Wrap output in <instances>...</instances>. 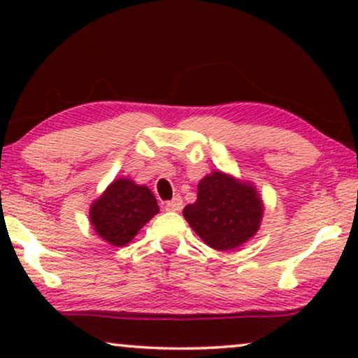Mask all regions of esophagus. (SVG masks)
<instances>
[{
  "instance_id": "34e87169",
  "label": "esophagus",
  "mask_w": 358,
  "mask_h": 358,
  "mask_svg": "<svg viewBox=\"0 0 358 358\" xmlns=\"http://www.w3.org/2000/svg\"><path fill=\"white\" fill-rule=\"evenodd\" d=\"M164 208L168 210V212H179V210L182 208V197H180V195H176V197L164 203Z\"/></svg>"
}]
</instances>
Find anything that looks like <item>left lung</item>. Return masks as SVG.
<instances>
[{
	"instance_id": "obj_1",
	"label": "left lung",
	"mask_w": 358,
	"mask_h": 358,
	"mask_svg": "<svg viewBox=\"0 0 358 358\" xmlns=\"http://www.w3.org/2000/svg\"><path fill=\"white\" fill-rule=\"evenodd\" d=\"M182 213L210 248L228 251L241 246L257 231L262 202L252 185L215 171L200 180L197 200L185 205Z\"/></svg>"
}]
</instances>
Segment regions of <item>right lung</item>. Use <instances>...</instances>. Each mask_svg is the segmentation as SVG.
<instances>
[{
  "label": "right lung",
  "instance_id": "1",
  "mask_svg": "<svg viewBox=\"0 0 358 358\" xmlns=\"http://www.w3.org/2000/svg\"><path fill=\"white\" fill-rule=\"evenodd\" d=\"M158 210V202L148 187L129 179H117L92 203L90 217L102 239L114 246H125Z\"/></svg>",
  "mask_w": 358,
  "mask_h": 358
}]
</instances>
